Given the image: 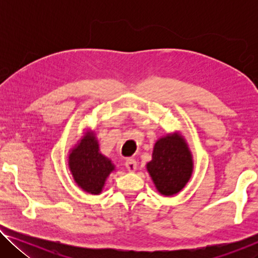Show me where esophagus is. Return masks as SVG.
<instances>
[{"instance_id":"34e87169","label":"esophagus","mask_w":258,"mask_h":258,"mask_svg":"<svg viewBox=\"0 0 258 258\" xmlns=\"http://www.w3.org/2000/svg\"><path fill=\"white\" fill-rule=\"evenodd\" d=\"M125 166L127 168V171L130 172H134L137 169V160L134 158H127L125 161Z\"/></svg>"}]
</instances>
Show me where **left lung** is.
<instances>
[{"label":"left lung","instance_id":"obj_1","mask_svg":"<svg viewBox=\"0 0 258 258\" xmlns=\"http://www.w3.org/2000/svg\"><path fill=\"white\" fill-rule=\"evenodd\" d=\"M192 157L182 137L166 135L156 142L152 160L147 169L161 195L173 196L180 192L190 180Z\"/></svg>","mask_w":258,"mask_h":258}]
</instances>
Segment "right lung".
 Wrapping results in <instances>:
<instances>
[{
  "mask_svg": "<svg viewBox=\"0 0 258 258\" xmlns=\"http://www.w3.org/2000/svg\"><path fill=\"white\" fill-rule=\"evenodd\" d=\"M69 168L74 180L83 190L99 195L115 166L99 152V145L93 134H87L69 155Z\"/></svg>",
  "mask_w": 258,
  "mask_h": 258,
  "instance_id": "obj_1",
  "label": "right lung"
}]
</instances>
